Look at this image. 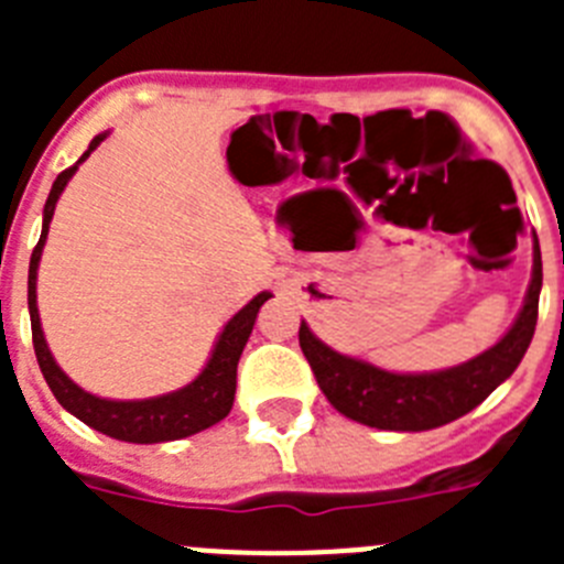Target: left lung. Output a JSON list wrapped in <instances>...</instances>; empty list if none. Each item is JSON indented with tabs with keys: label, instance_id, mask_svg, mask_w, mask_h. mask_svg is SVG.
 <instances>
[{
	"label": "left lung",
	"instance_id": "1",
	"mask_svg": "<svg viewBox=\"0 0 564 564\" xmlns=\"http://www.w3.org/2000/svg\"><path fill=\"white\" fill-rule=\"evenodd\" d=\"M542 291V257L534 237V268L525 302L506 336L480 356L435 372H390L364 358L344 356L313 336L307 322L299 325V347L311 364L327 401L350 421L390 432L437 430L471 412L520 367L534 338Z\"/></svg>",
	"mask_w": 564,
	"mask_h": 564
}]
</instances>
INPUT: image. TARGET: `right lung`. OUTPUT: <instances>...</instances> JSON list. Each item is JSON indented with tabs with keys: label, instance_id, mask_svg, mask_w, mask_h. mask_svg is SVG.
I'll return each instance as SVG.
<instances>
[{
	"label": "right lung",
	"instance_id": "obj_1",
	"mask_svg": "<svg viewBox=\"0 0 564 564\" xmlns=\"http://www.w3.org/2000/svg\"><path fill=\"white\" fill-rule=\"evenodd\" d=\"M109 132L96 134L89 141V149L76 161V166L64 169L56 177L53 188L44 203V217H42V237L39 246L33 248L30 257V271H28V311H30V330H33V350H36L39 367L53 390L56 401L62 403L69 415H76L78 421L93 426L101 435L115 437V441L127 443H166V441H181V437L197 435V432L208 430L214 423H220L223 417L231 412L234 406V392H237V364L246 341L253 330L259 307L265 305L268 299L273 296L271 291H262L248 302L239 313L228 318V325L223 327L217 341L212 347L206 367L200 376L194 378L192 383L181 387V390L166 392V395L154 398H138V401H115V398H98L93 392L82 390L67 372L62 370L47 347V338L42 330V318H39L36 305V279H39V259H42L44 242H47L50 220L56 212V203L62 192L67 188L69 177L78 172L89 154L101 147V141Z\"/></svg>",
	"mask_w": 564,
	"mask_h": 564
}]
</instances>
